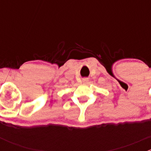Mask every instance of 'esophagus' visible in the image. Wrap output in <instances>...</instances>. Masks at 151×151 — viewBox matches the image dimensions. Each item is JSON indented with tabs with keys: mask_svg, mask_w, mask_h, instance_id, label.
I'll use <instances>...</instances> for the list:
<instances>
[{
	"mask_svg": "<svg viewBox=\"0 0 151 151\" xmlns=\"http://www.w3.org/2000/svg\"><path fill=\"white\" fill-rule=\"evenodd\" d=\"M88 81H89V80H88V78H83V83H84V84H87V83H88Z\"/></svg>",
	"mask_w": 151,
	"mask_h": 151,
	"instance_id": "34e87169",
	"label": "esophagus"
}]
</instances>
